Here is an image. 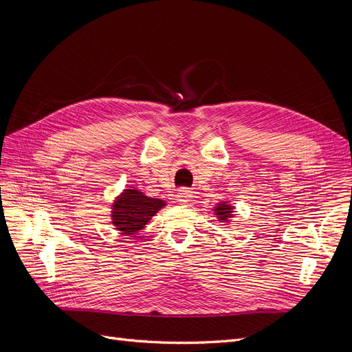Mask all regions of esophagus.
<instances>
[{
	"mask_svg": "<svg viewBox=\"0 0 352 352\" xmlns=\"http://www.w3.org/2000/svg\"><path fill=\"white\" fill-rule=\"evenodd\" d=\"M190 199H191V191H190V190L183 188V190L178 191L177 200H178L179 203H187V201H190Z\"/></svg>",
	"mask_w": 352,
	"mask_h": 352,
	"instance_id": "1",
	"label": "esophagus"
}]
</instances>
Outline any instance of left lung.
Returning <instances> with one entry per match:
<instances>
[{
    "mask_svg": "<svg viewBox=\"0 0 352 352\" xmlns=\"http://www.w3.org/2000/svg\"><path fill=\"white\" fill-rule=\"evenodd\" d=\"M214 213L218 214L219 221L226 222L230 218H232V206L226 205V201H221V205L214 208Z\"/></svg>",
    "mask_w": 352,
    "mask_h": 352,
    "instance_id": "obj_1",
    "label": "left lung"
}]
</instances>
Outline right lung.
<instances>
[{
	"label": "right lung",
	"instance_id": "add662e5",
	"mask_svg": "<svg viewBox=\"0 0 352 352\" xmlns=\"http://www.w3.org/2000/svg\"><path fill=\"white\" fill-rule=\"evenodd\" d=\"M165 206L161 199L144 196L139 190H124L112 205V223L122 234L133 235L151 221L153 214Z\"/></svg>",
	"mask_w": 352,
	"mask_h": 352
}]
</instances>
